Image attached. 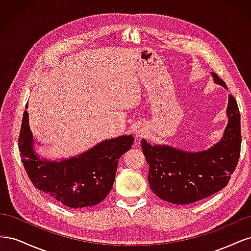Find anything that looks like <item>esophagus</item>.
I'll list each match as a JSON object with an SVG mask.
<instances>
[{
  "mask_svg": "<svg viewBox=\"0 0 251 251\" xmlns=\"http://www.w3.org/2000/svg\"><path fill=\"white\" fill-rule=\"evenodd\" d=\"M143 134H144L143 130H137V136H138V137H141Z\"/></svg>",
  "mask_w": 251,
  "mask_h": 251,
  "instance_id": "1",
  "label": "esophagus"
}]
</instances>
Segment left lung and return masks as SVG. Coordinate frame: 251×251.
<instances>
[{
	"mask_svg": "<svg viewBox=\"0 0 251 251\" xmlns=\"http://www.w3.org/2000/svg\"><path fill=\"white\" fill-rule=\"evenodd\" d=\"M218 85L225 82L212 72ZM228 124L223 138L207 151H185L170 146H151L142 139L149 164V183L153 193L166 202L189 204L218 193L230 180L241 153V118L237 100L228 95Z\"/></svg>",
	"mask_w": 251,
	"mask_h": 251,
	"instance_id": "8db88e82",
	"label": "left lung"
}]
</instances>
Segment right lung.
Segmentation results:
<instances>
[{
    "mask_svg": "<svg viewBox=\"0 0 251 251\" xmlns=\"http://www.w3.org/2000/svg\"><path fill=\"white\" fill-rule=\"evenodd\" d=\"M28 103L26 104V109ZM132 135L104 140L78 157L60 161L40 159L33 151V136L24 112L19 150L32 184L68 207L82 208L100 203L115 180L118 159L131 150Z\"/></svg>",
    "mask_w": 251,
    "mask_h": 251,
    "instance_id": "1",
    "label": "right lung"
}]
</instances>
